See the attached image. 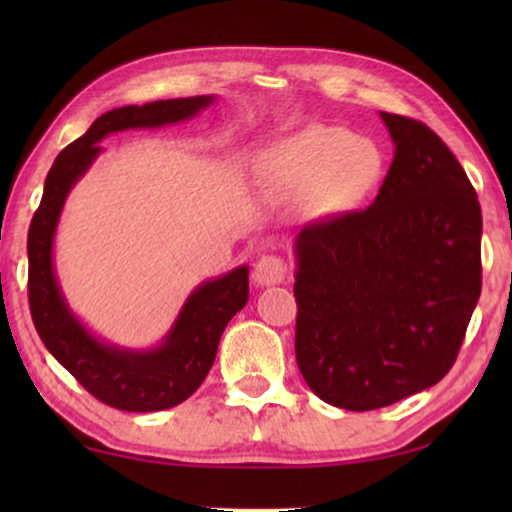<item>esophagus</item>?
Returning a JSON list of instances; mask_svg holds the SVG:
<instances>
[{
	"label": "esophagus",
	"mask_w": 512,
	"mask_h": 512,
	"mask_svg": "<svg viewBox=\"0 0 512 512\" xmlns=\"http://www.w3.org/2000/svg\"><path fill=\"white\" fill-rule=\"evenodd\" d=\"M286 277V263L279 256H261L254 265V282L258 286L282 284Z\"/></svg>",
	"instance_id": "1"
}]
</instances>
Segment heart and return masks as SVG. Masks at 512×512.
Instances as JSON below:
<instances>
[{
  "label": "heart",
  "mask_w": 512,
  "mask_h": 512,
  "mask_svg": "<svg viewBox=\"0 0 512 512\" xmlns=\"http://www.w3.org/2000/svg\"><path fill=\"white\" fill-rule=\"evenodd\" d=\"M382 174L380 149L338 125H317L279 144L258 188L270 200H305L319 216L354 209Z\"/></svg>",
  "instance_id": "heart-1"
}]
</instances>
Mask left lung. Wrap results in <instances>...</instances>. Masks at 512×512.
I'll return each mask as SVG.
<instances>
[{
    "instance_id": "1",
    "label": "left lung",
    "mask_w": 512,
    "mask_h": 512,
    "mask_svg": "<svg viewBox=\"0 0 512 512\" xmlns=\"http://www.w3.org/2000/svg\"><path fill=\"white\" fill-rule=\"evenodd\" d=\"M380 118L394 160L373 205L305 226L293 244L298 368L321 401L354 412L443 380L482 282L464 167L424 123Z\"/></svg>"
}]
</instances>
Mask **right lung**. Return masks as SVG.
I'll return each mask as SVG.
<instances>
[{
	"label": "right lung",
	"instance_id": "1",
	"mask_svg": "<svg viewBox=\"0 0 512 512\" xmlns=\"http://www.w3.org/2000/svg\"><path fill=\"white\" fill-rule=\"evenodd\" d=\"M216 95L146 102L111 109L55 158L41 205L27 235L30 310L48 352L95 398L125 412H158L195 394L216 359L228 321L249 300V265L207 279L188 293L172 326L158 345L135 349L90 331L69 307L55 270V233L65 202L102 153L104 137L123 130L174 125L212 107Z\"/></svg>",
	"mask_w": 512,
	"mask_h": 512
}]
</instances>
